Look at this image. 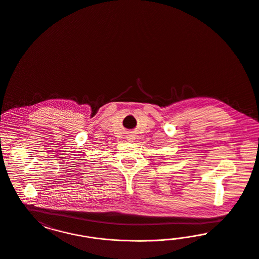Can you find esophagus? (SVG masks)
Returning a JSON list of instances; mask_svg holds the SVG:
<instances>
[{
	"mask_svg": "<svg viewBox=\"0 0 259 259\" xmlns=\"http://www.w3.org/2000/svg\"><path fill=\"white\" fill-rule=\"evenodd\" d=\"M127 139H128V141H129V142H132V141H134V139H135V136L132 135V134H130V135L127 136Z\"/></svg>",
	"mask_w": 259,
	"mask_h": 259,
	"instance_id": "obj_1",
	"label": "esophagus"
}]
</instances>
